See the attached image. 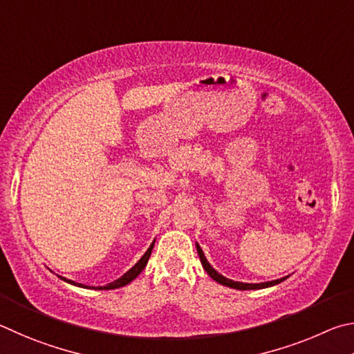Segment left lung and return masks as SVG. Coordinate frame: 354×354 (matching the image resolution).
<instances>
[{
	"label": "left lung",
	"instance_id": "obj_1",
	"mask_svg": "<svg viewBox=\"0 0 354 354\" xmlns=\"http://www.w3.org/2000/svg\"><path fill=\"white\" fill-rule=\"evenodd\" d=\"M196 249L197 253H199V258H201V263H202V268L205 269L207 274L213 278L216 283L222 284V286H227V288H233V289H239V290H257V289H264V288H270V286H275V284H280L281 281L286 280L288 277H283L280 280H272V281H264V283H243V281H234L230 280V278H227L224 275H221L218 270H216L212 264L208 263V259L205 258V253L201 249V245L196 243Z\"/></svg>",
	"mask_w": 354,
	"mask_h": 354
}]
</instances>
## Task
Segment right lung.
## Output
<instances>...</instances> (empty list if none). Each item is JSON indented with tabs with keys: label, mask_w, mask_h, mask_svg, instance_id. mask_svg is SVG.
Returning <instances> with one entry per match:
<instances>
[{
	"label": "right lung",
	"mask_w": 354,
	"mask_h": 354,
	"mask_svg": "<svg viewBox=\"0 0 354 354\" xmlns=\"http://www.w3.org/2000/svg\"><path fill=\"white\" fill-rule=\"evenodd\" d=\"M153 244H155V241L151 244V247H149V249L146 250L145 255H142V257L138 259V263H136L132 269H129V270L126 272V274H124L121 278H118V280H115L113 283L105 284V286H97V288L90 286V288H88V286H85V284H82V283H76V281H73V280H68V278H65V277H60V278H62V280H64V281L73 284V286H77V288H88V289H99V290H102V289H107V290H109V289H118V288H121V286H126V284H129L130 281L135 280V278L141 274L142 269L146 268V264H147V261H149V257H151L152 249H153Z\"/></svg>",
	"instance_id": "add662e5"
}]
</instances>
